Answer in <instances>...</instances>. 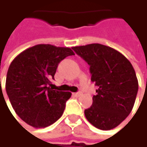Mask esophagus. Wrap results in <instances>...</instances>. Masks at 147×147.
<instances>
[{"label":"esophagus","instance_id":"esophagus-1","mask_svg":"<svg viewBox=\"0 0 147 147\" xmlns=\"http://www.w3.org/2000/svg\"><path fill=\"white\" fill-rule=\"evenodd\" d=\"M74 96H76V97H79V96H80L81 95V92H77V93H74L73 94Z\"/></svg>","mask_w":147,"mask_h":147}]
</instances>
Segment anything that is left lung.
<instances>
[{
  "label": "left lung",
  "instance_id": "1",
  "mask_svg": "<svg viewBox=\"0 0 147 147\" xmlns=\"http://www.w3.org/2000/svg\"><path fill=\"white\" fill-rule=\"evenodd\" d=\"M89 65L91 81L98 87L93 104L84 110L96 128L108 131L131 113L138 92V80L130 61L120 52L99 43L72 47Z\"/></svg>",
  "mask_w": 147,
  "mask_h": 147
}]
</instances>
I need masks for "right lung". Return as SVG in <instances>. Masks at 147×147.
Instances as JSON below:
<instances>
[{
	"label": "right lung",
	"instance_id": "add662e5",
	"mask_svg": "<svg viewBox=\"0 0 147 147\" xmlns=\"http://www.w3.org/2000/svg\"><path fill=\"white\" fill-rule=\"evenodd\" d=\"M74 55L69 47L38 44L14 58L8 68L5 90L17 115L35 128H44L62 116L71 93L53 90L58 63Z\"/></svg>",
	"mask_w": 147,
	"mask_h": 147
}]
</instances>
